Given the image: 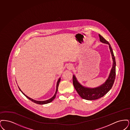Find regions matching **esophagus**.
I'll return each instance as SVG.
<instances>
[{
	"instance_id": "obj_1",
	"label": "esophagus",
	"mask_w": 130,
	"mask_h": 130,
	"mask_svg": "<svg viewBox=\"0 0 130 130\" xmlns=\"http://www.w3.org/2000/svg\"><path fill=\"white\" fill-rule=\"evenodd\" d=\"M73 68V67L72 65H70L68 67V69H72Z\"/></svg>"
}]
</instances>
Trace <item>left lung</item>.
<instances>
[{"instance_id":"8db88e82","label":"left lung","mask_w":130,"mask_h":130,"mask_svg":"<svg viewBox=\"0 0 130 130\" xmlns=\"http://www.w3.org/2000/svg\"><path fill=\"white\" fill-rule=\"evenodd\" d=\"M99 37L100 41L101 42L109 45L112 56V59L113 61L112 67L108 79L105 81V83L102 84L101 86L94 88H90L83 86L77 80L76 78L74 75H73V83L76 91L80 96L81 98H82L83 99L88 100H95L103 97L111 89L116 78V62L115 57L111 47V45L104 37H102L99 34Z\"/></svg>"}]
</instances>
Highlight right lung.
Masks as SVG:
<instances>
[{"label":"right lung","instance_id":"right-lung-1","mask_svg":"<svg viewBox=\"0 0 130 130\" xmlns=\"http://www.w3.org/2000/svg\"><path fill=\"white\" fill-rule=\"evenodd\" d=\"M60 81V77L59 78V79L58 80L57 82L56 93H55V94H54V95L52 98H51L50 99H48V100H45V101H37V100H34V99H31L30 98L28 97V96H27L26 95H25V94L21 91V90L20 89V88H19V90H20V91L22 92V93L25 95V96H26L27 98H28V99H30V100H31V101H32L33 102H34V103H37V104H41H41H47V103H49L51 102H52L54 99H55V98H56V93H57V90H58V85H59V84Z\"/></svg>","mask_w":130,"mask_h":130}]
</instances>
